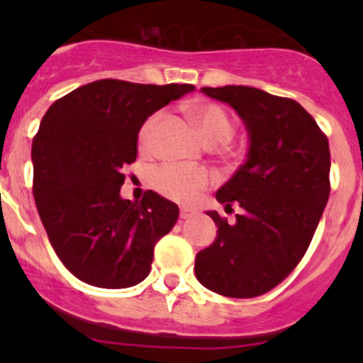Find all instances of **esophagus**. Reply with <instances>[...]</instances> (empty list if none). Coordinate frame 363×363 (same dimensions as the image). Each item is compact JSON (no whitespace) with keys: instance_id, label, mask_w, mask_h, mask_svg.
I'll use <instances>...</instances> for the list:
<instances>
[{"instance_id":"esophagus-1","label":"esophagus","mask_w":363,"mask_h":363,"mask_svg":"<svg viewBox=\"0 0 363 363\" xmlns=\"http://www.w3.org/2000/svg\"><path fill=\"white\" fill-rule=\"evenodd\" d=\"M193 214H195V212H193L191 208H181V219H188V218H191Z\"/></svg>"}]
</instances>
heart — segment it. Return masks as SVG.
Returning a JSON list of instances; mask_svg holds the SVG:
<instances>
[{"mask_svg": "<svg viewBox=\"0 0 363 363\" xmlns=\"http://www.w3.org/2000/svg\"><path fill=\"white\" fill-rule=\"evenodd\" d=\"M191 116L199 124L205 140L212 144H225L235 133V123L223 105L212 101L195 104L191 107ZM161 121H163V112H156L142 124L138 131V144L144 151L152 149ZM211 182V172L200 167H186V164H163L152 174V186L156 191L181 203L195 202Z\"/></svg>", "mask_w": 363, "mask_h": 363, "instance_id": "obj_1", "label": "heart"}]
</instances>
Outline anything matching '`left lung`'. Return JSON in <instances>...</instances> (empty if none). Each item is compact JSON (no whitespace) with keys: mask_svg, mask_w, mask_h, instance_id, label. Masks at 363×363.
I'll return each instance as SVG.
<instances>
[{"mask_svg":"<svg viewBox=\"0 0 363 363\" xmlns=\"http://www.w3.org/2000/svg\"><path fill=\"white\" fill-rule=\"evenodd\" d=\"M232 105L250 131V152L218 189L219 203L244 208L196 255V279L219 295L252 298L283 283L306 255L330 195V147L314 117L291 98L247 86L202 87Z\"/></svg>","mask_w":363,"mask_h":363,"instance_id":"left-lung-1","label":"left lung"}]
</instances>
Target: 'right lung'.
I'll return each instance as SVG.
<instances>
[{
  "instance_id": "1",
  "label": "right lung",
  "mask_w": 363,
  "mask_h": 363,
  "mask_svg": "<svg viewBox=\"0 0 363 363\" xmlns=\"http://www.w3.org/2000/svg\"><path fill=\"white\" fill-rule=\"evenodd\" d=\"M193 89L94 80L43 116L31 147L33 196L54 251L84 283L130 288L151 272L156 242L174 228L179 207L151 189L140 202L119 191L145 119Z\"/></svg>"
}]
</instances>
